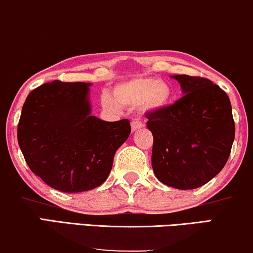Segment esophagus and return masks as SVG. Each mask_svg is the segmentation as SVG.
Returning a JSON list of instances; mask_svg holds the SVG:
<instances>
[{
  "mask_svg": "<svg viewBox=\"0 0 253 253\" xmlns=\"http://www.w3.org/2000/svg\"><path fill=\"white\" fill-rule=\"evenodd\" d=\"M140 127H142V123L139 120H133L131 122V129H132V131H137Z\"/></svg>",
  "mask_w": 253,
  "mask_h": 253,
  "instance_id": "34e87169",
  "label": "esophagus"
}]
</instances>
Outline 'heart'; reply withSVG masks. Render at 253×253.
<instances>
[{"mask_svg": "<svg viewBox=\"0 0 253 253\" xmlns=\"http://www.w3.org/2000/svg\"><path fill=\"white\" fill-rule=\"evenodd\" d=\"M171 99L172 87L169 83L151 76H138L113 86L111 96L101 97V105L111 112H119L120 107H142L157 112L168 107Z\"/></svg>", "mask_w": 253, "mask_h": 253, "instance_id": "heart-1", "label": "heart"}]
</instances>
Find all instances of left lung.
I'll return each mask as SVG.
<instances>
[{"instance_id": "8db88e82", "label": "left lung", "mask_w": 253, "mask_h": 253, "mask_svg": "<svg viewBox=\"0 0 253 253\" xmlns=\"http://www.w3.org/2000/svg\"><path fill=\"white\" fill-rule=\"evenodd\" d=\"M182 96L146 115L154 144L152 167L162 184L177 189L206 185L222 170L235 138L232 105L210 80L174 75Z\"/></svg>"}]
</instances>
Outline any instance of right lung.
I'll list each match as a JSON object with an SVG mask.
<instances>
[{
	"label": "right lung",
	"mask_w": 253,
	"mask_h": 253,
	"mask_svg": "<svg viewBox=\"0 0 253 253\" xmlns=\"http://www.w3.org/2000/svg\"><path fill=\"white\" fill-rule=\"evenodd\" d=\"M91 83L52 81L28 94L18 144L33 173L64 193H80L107 179L130 121L106 122L91 114Z\"/></svg>",
	"instance_id": "obj_1"
}]
</instances>
